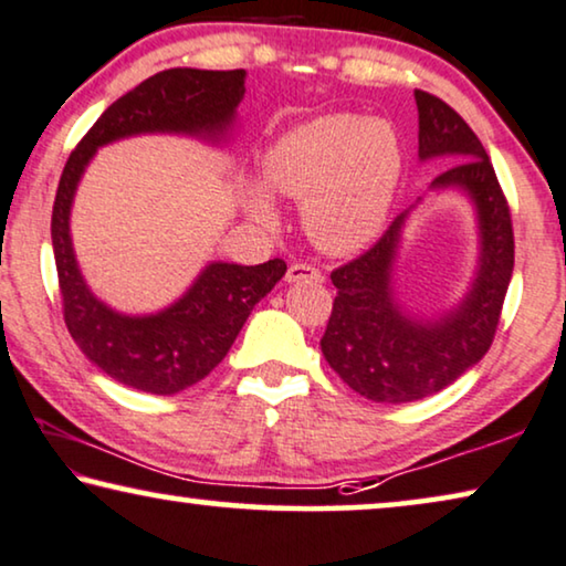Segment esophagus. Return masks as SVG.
Returning <instances> with one entry per match:
<instances>
[{
  "label": "esophagus",
  "instance_id": "34e87169",
  "mask_svg": "<svg viewBox=\"0 0 566 566\" xmlns=\"http://www.w3.org/2000/svg\"><path fill=\"white\" fill-rule=\"evenodd\" d=\"M286 284H294V282H315L321 284L323 282V274L321 269L310 266V264H294L286 269V276H284Z\"/></svg>",
  "mask_w": 566,
  "mask_h": 566
}]
</instances>
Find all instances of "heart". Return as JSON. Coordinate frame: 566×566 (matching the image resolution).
<instances>
[{
	"instance_id": "heart-1",
	"label": "heart",
	"mask_w": 566,
	"mask_h": 566,
	"mask_svg": "<svg viewBox=\"0 0 566 566\" xmlns=\"http://www.w3.org/2000/svg\"><path fill=\"white\" fill-rule=\"evenodd\" d=\"M405 148L389 120L321 115L280 135L261 158V179L276 195L302 200V228L333 256L361 251L381 233L400 189ZM245 212L274 222L276 205L249 185Z\"/></svg>"
}]
</instances>
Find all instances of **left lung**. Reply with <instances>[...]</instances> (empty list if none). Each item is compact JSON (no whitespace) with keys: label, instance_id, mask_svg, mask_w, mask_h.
Returning <instances> with one entry per match:
<instances>
[{"label":"left lung","instance_id":"obj_1","mask_svg":"<svg viewBox=\"0 0 566 566\" xmlns=\"http://www.w3.org/2000/svg\"><path fill=\"white\" fill-rule=\"evenodd\" d=\"M418 158H457L431 181V192L467 197L476 222V269L457 305L426 317L402 305L397 256L405 222L418 202L364 256L331 274L336 302L321 340L325 361L366 400L402 405L441 392L482 359L495 338L500 310L513 276L511 210L488 150L453 109L416 92Z\"/></svg>","mask_w":566,"mask_h":566}]
</instances>
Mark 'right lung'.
Segmentation results:
<instances>
[{"mask_svg": "<svg viewBox=\"0 0 566 566\" xmlns=\"http://www.w3.org/2000/svg\"><path fill=\"white\" fill-rule=\"evenodd\" d=\"M245 94V71L169 69L113 102L84 135L61 174L51 241L66 328L82 354L107 377L150 395H177L197 385L233 346L256 302L274 290L286 264L210 261L171 305L130 315L109 307L86 284L71 241V207L102 146L135 135H185L228 146Z\"/></svg>", "mask_w": 566, "mask_h": 566, "instance_id": "add662e5", "label": "right lung"}]
</instances>
